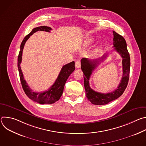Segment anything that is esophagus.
<instances>
[{"mask_svg":"<svg viewBox=\"0 0 146 146\" xmlns=\"http://www.w3.org/2000/svg\"><path fill=\"white\" fill-rule=\"evenodd\" d=\"M75 66H76V68L77 69L80 68V66H81V63H80V60H77V61L76 62V63H75Z\"/></svg>","mask_w":146,"mask_h":146,"instance_id":"esophagus-1","label":"esophagus"}]
</instances>
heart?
<instances>
[{
    "label": "heart",
    "mask_w": 146,
    "mask_h": 146,
    "mask_svg": "<svg viewBox=\"0 0 146 146\" xmlns=\"http://www.w3.org/2000/svg\"><path fill=\"white\" fill-rule=\"evenodd\" d=\"M91 41H92V38H89L87 40V43H91ZM102 51V48L100 47H99V48H97L95 51H94V54L95 55H97V54H99V53H100Z\"/></svg>",
    "instance_id": "heart-1"
}]
</instances>
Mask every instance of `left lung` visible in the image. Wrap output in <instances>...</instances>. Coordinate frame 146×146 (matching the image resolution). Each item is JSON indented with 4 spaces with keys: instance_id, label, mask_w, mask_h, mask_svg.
<instances>
[{
    "instance_id": "8db88e82",
    "label": "left lung",
    "mask_w": 146,
    "mask_h": 146,
    "mask_svg": "<svg viewBox=\"0 0 146 146\" xmlns=\"http://www.w3.org/2000/svg\"><path fill=\"white\" fill-rule=\"evenodd\" d=\"M113 45L114 50L119 53L122 58V77L118 87L113 92L107 94H103L95 91L90 86L89 80L92 72L100 64V62L107 57L108 54L104 55L102 58L96 59H89L83 58L81 60V70L84 73V87L86 95L88 100L94 105H106L109 102L117 99L125 90L129 77L130 72V55L127 50V46L125 38L114 31H113Z\"/></svg>"
}]
</instances>
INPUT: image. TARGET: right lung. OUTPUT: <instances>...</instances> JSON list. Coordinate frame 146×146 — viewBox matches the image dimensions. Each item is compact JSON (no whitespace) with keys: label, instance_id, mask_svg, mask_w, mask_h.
Listing matches in <instances>:
<instances>
[{"label":"right lung","instance_id":"add662e5","mask_svg":"<svg viewBox=\"0 0 146 146\" xmlns=\"http://www.w3.org/2000/svg\"><path fill=\"white\" fill-rule=\"evenodd\" d=\"M51 29H52L50 27L46 26H41L33 29L32 32L29 34L27 35L23 40L21 44L20 51L18 56V68L19 71V78L21 82L25 94L31 100L40 104H42V105H44V104L54 103L60 99V96L62 95V93H63L64 86L66 80L75 69V63L74 61L64 65L62 67L56 81L54 83V84L46 91H44L43 92H36L31 90V88L28 86L27 81L24 79L21 68L20 66V64L22 61V55L24 45L27 40L30 37V36L37 31H41L50 32Z\"/></svg>","mask_w":146,"mask_h":146}]
</instances>
